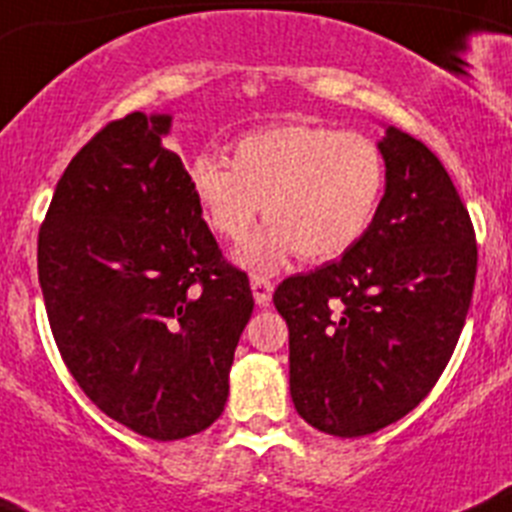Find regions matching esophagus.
<instances>
[{
    "mask_svg": "<svg viewBox=\"0 0 512 512\" xmlns=\"http://www.w3.org/2000/svg\"><path fill=\"white\" fill-rule=\"evenodd\" d=\"M252 296H255L257 306H267L270 298H273V283L265 278V275H252Z\"/></svg>",
    "mask_w": 512,
    "mask_h": 512,
    "instance_id": "34e87169",
    "label": "esophagus"
}]
</instances>
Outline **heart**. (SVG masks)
<instances>
[{"label": "heart", "mask_w": 512, "mask_h": 512, "mask_svg": "<svg viewBox=\"0 0 512 512\" xmlns=\"http://www.w3.org/2000/svg\"><path fill=\"white\" fill-rule=\"evenodd\" d=\"M191 191L219 237L242 242L257 214L270 224L239 262L275 270L290 255L331 260L365 237L380 209L388 165L372 137L326 124L262 127L234 142L232 163L204 153L188 165Z\"/></svg>", "instance_id": "b5f03b06"}]
</instances>
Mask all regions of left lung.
Wrapping results in <instances>:
<instances>
[{
	"label": "left lung",
	"instance_id": "obj_1",
	"mask_svg": "<svg viewBox=\"0 0 512 512\" xmlns=\"http://www.w3.org/2000/svg\"><path fill=\"white\" fill-rule=\"evenodd\" d=\"M375 222L339 260L285 278L290 398L324 434L354 439L411 413L449 365L477 275V239L449 173L388 127Z\"/></svg>",
	"mask_w": 512,
	"mask_h": 512
}]
</instances>
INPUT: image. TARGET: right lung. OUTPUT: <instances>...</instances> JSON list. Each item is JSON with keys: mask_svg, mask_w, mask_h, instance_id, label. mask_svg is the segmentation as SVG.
Returning <instances> with one entry per match:
<instances>
[{"mask_svg": "<svg viewBox=\"0 0 512 512\" xmlns=\"http://www.w3.org/2000/svg\"><path fill=\"white\" fill-rule=\"evenodd\" d=\"M168 114L101 127L68 163L38 234L50 331L86 398L135 434L176 441L222 416L255 301L224 260Z\"/></svg>", "mask_w": 512, "mask_h": 512, "instance_id": "add662e5", "label": "right lung"}]
</instances>
